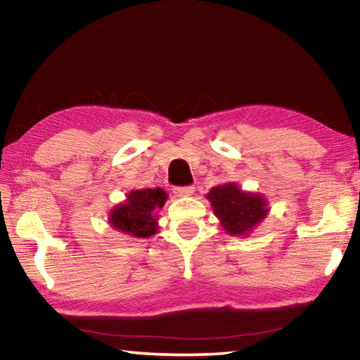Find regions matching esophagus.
Returning <instances> with one entry per match:
<instances>
[{
    "label": "esophagus",
    "mask_w": 360,
    "mask_h": 360,
    "mask_svg": "<svg viewBox=\"0 0 360 360\" xmlns=\"http://www.w3.org/2000/svg\"><path fill=\"white\" fill-rule=\"evenodd\" d=\"M173 192L178 195V197H188V195H192L195 192V187L193 186H179V187H174Z\"/></svg>",
    "instance_id": "1"
}]
</instances>
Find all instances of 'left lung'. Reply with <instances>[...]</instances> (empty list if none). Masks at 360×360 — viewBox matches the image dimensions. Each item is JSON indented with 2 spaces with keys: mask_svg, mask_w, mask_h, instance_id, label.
<instances>
[{
  "mask_svg": "<svg viewBox=\"0 0 360 360\" xmlns=\"http://www.w3.org/2000/svg\"><path fill=\"white\" fill-rule=\"evenodd\" d=\"M208 200L230 235L248 233L266 216V202L260 195L241 192L236 184H224L211 188Z\"/></svg>",
  "mask_w": 360,
  "mask_h": 360,
  "instance_id": "left-lung-1",
  "label": "left lung"
}]
</instances>
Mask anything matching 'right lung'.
Returning a JSON list of instances; mask_svg holds the SVG:
<instances>
[{"mask_svg":"<svg viewBox=\"0 0 360 360\" xmlns=\"http://www.w3.org/2000/svg\"><path fill=\"white\" fill-rule=\"evenodd\" d=\"M165 200L167 193L160 187L130 192L127 203L117 206L109 221L122 233L148 238L157 231L155 210L162 208Z\"/></svg>","mask_w":360,"mask_h":360,"instance_id":"obj_1","label":"right lung"}]
</instances>
